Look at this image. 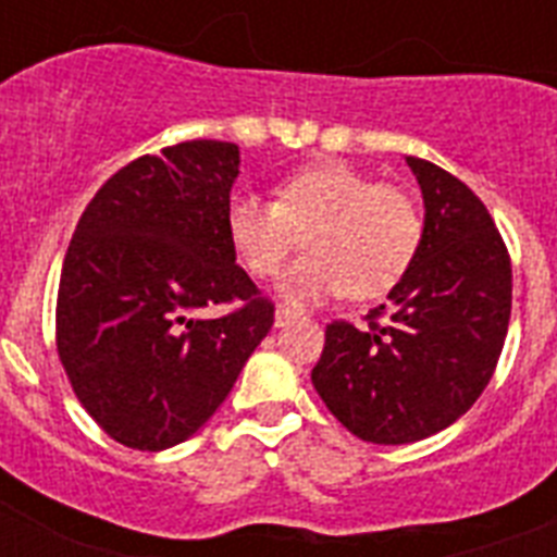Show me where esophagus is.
Here are the masks:
<instances>
[{"mask_svg": "<svg viewBox=\"0 0 557 557\" xmlns=\"http://www.w3.org/2000/svg\"><path fill=\"white\" fill-rule=\"evenodd\" d=\"M297 318L295 309H288V306H277V312H274V326H286Z\"/></svg>", "mask_w": 557, "mask_h": 557, "instance_id": "obj_1", "label": "esophagus"}]
</instances>
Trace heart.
Instances as JSON below:
<instances>
[{
    "mask_svg": "<svg viewBox=\"0 0 557 557\" xmlns=\"http://www.w3.org/2000/svg\"><path fill=\"white\" fill-rule=\"evenodd\" d=\"M225 231L253 277H274L304 234L306 257L280 280L288 304L332 295L375 300L401 283L422 245V213L405 190L323 161L280 178L277 201L239 190L225 208Z\"/></svg>",
    "mask_w": 557,
    "mask_h": 557,
    "instance_id": "heart-1",
    "label": "heart"
}]
</instances>
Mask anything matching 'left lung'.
I'll return each mask as SVG.
<instances>
[{"label":"left lung","mask_w":557,"mask_h":557,"mask_svg":"<svg viewBox=\"0 0 557 557\" xmlns=\"http://www.w3.org/2000/svg\"><path fill=\"white\" fill-rule=\"evenodd\" d=\"M422 245L367 330L326 326L312 384L358 440L407 445L454 424L492 381L511 314V260L492 213L442 168L407 156Z\"/></svg>","instance_id":"1"}]
</instances>
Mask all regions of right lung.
Returning <instances> with one entry per match:
<instances>
[{"label": "right lung", "instance_id": "1", "mask_svg": "<svg viewBox=\"0 0 557 557\" xmlns=\"http://www.w3.org/2000/svg\"><path fill=\"white\" fill-rule=\"evenodd\" d=\"M236 176V144H176L117 170L74 227L57 352L86 413L126 448L190 440L274 323L227 239ZM216 302L237 309L195 318Z\"/></svg>", "mask_w": 557, "mask_h": 557}]
</instances>
